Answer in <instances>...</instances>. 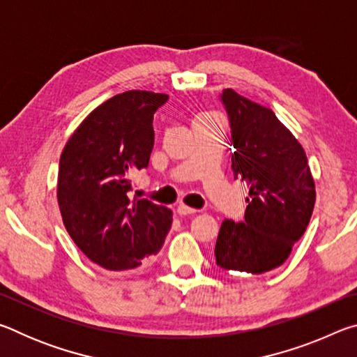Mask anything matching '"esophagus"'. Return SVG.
I'll return each instance as SVG.
<instances>
[{
  "label": "esophagus",
  "instance_id": "esophagus-1",
  "mask_svg": "<svg viewBox=\"0 0 357 357\" xmlns=\"http://www.w3.org/2000/svg\"><path fill=\"white\" fill-rule=\"evenodd\" d=\"M176 211H178L179 215H190V214H195L197 213V209H193L190 206H185V204H183V203L178 204Z\"/></svg>",
  "mask_w": 357,
  "mask_h": 357
}]
</instances>
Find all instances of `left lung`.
<instances>
[{"label": "left lung", "instance_id": "obj_1", "mask_svg": "<svg viewBox=\"0 0 357 357\" xmlns=\"http://www.w3.org/2000/svg\"><path fill=\"white\" fill-rule=\"evenodd\" d=\"M234 179L249 189L243 222L223 220L214 255L222 269L263 274L285 263L315 206L307 155L271 108L223 89Z\"/></svg>", "mask_w": 357, "mask_h": 357}]
</instances>
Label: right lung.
<instances>
[{
	"mask_svg": "<svg viewBox=\"0 0 357 357\" xmlns=\"http://www.w3.org/2000/svg\"><path fill=\"white\" fill-rule=\"evenodd\" d=\"M167 94L126 91L105 100L63 149L58 204L78 249L108 271L135 269L162 249L173 213L132 200L130 176L149 164L154 113Z\"/></svg>",
	"mask_w": 357,
	"mask_h": 357,
	"instance_id": "1",
	"label": "right lung"
}]
</instances>
